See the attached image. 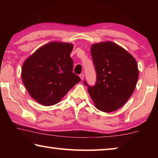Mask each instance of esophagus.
I'll use <instances>...</instances> for the list:
<instances>
[{"label":"esophagus","instance_id":"esophagus-1","mask_svg":"<svg viewBox=\"0 0 158 158\" xmlns=\"http://www.w3.org/2000/svg\"><path fill=\"white\" fill-rule=\"evenodd\" d=\"M79 77H80V78H81V80H84V74H81L79 75Z\"/></svg>","mask_w":158,"mask_h":158}]
</instances>
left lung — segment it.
<instances>
[{
	"label": "left lung",
	"mask_w": 158,
	"mask_h": 158,
	"mask_svg": "<svg viewBox=\"0 0 158 158\" xmlns=\"http://www.w3.org/2000/svg\"><path fill=\"white\" fill-rule=\"evenodd\" d=\"M97 74L95 85L88 92L95 107L104 112H112L124 105L137 84V63L130 53L112 42L93 44L90 49Z\"/></svg>",
	"instance_id": "1"
}]
</instances>
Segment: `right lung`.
I'll list each match as a JSON object with an SVG mask.
<instances>
[{
    "instance_id": "add662e5",
    "label": "right lung",
    "mask_w": 158,
    "mask_h": 158,
    "mask_svg": "<svg viewBox=\"0 0 158 158\" xmlns=\"http://www.w3.org/2000/svg\"><path fill=\"white\" fill-rule=\"evenodd\" d=\"M73 44L52 42L39 48L23 64L21 79L30 95L44 106L59 102L81 81L73 73Z\"/></svg>"
}]
</instances>
